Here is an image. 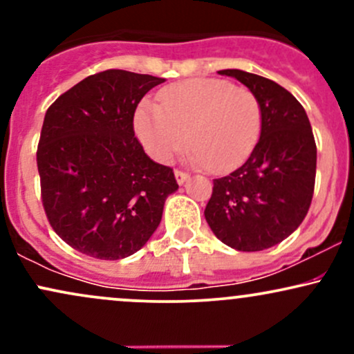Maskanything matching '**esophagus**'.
<instances>
[{"label": "esophagus", "mask_w": 354, "mask_h": 354, "mask_svg": "<svg viewBox=\"0 0 354 354\" xmlns=\"http://www.w3.org/2000/svg\"><path fill=\"white\" fill-rule=\"evenodd\" d=\"M174 176H176L178 185H183V183H185L186 180H188L189 174H188V173H185V171H181V169H176V171H174Z\"/></svg>", "instance_id": "obj_1"}]
</instances>
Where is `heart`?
I'll list each match as a JSON object with an SVG mask.
<instances>
[{
    "label": "heart",
    "instance_id": "heart-1",
    "mask_svg": "<svg viewBox=\"0 0 354 354\" xmlns=\"http://www.w3.org/2000/svg\"><path fill=\"white\" fill-rule=\"evenodd\" d=\"M158 106L145 101L135 115L141 143L169 163L189 140V161L226 173L250 156L263 128V109L251 89L231 81L198 78L163 88Z\"/></svg>",
    "mask_w": 354,
    "mask_h": 354
}]
</instances>
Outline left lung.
Returning <instances> with one entry per match:
<instances>
[{"label":"left lung","mask_w":354,"mask_h":354,"mask_svg":"<svg viewBox=\"0 0 354 354\" xmlns=\"http://www.w3.org/2000/svg\"><path fill=\"white\" fill-rule=\"evenodd\" d=\"M218 73L258 96L263 128L246 163L213 180L205 218L225 245L261 251L290 236L308 214L316 178L315 136L306 111L288 89L253 73Z\"/></svg>","instance_id":"1"}]
</instances>
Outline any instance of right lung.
<instances>
[{
    "mask_svg": "<svg viewBox=\"0 0 354 354\" xmlns=\"http://www.w3.org/2000/svg\"><path fill=\"white\" fill-rule=\"evenodd\" d=\"M161 83L100 71L44 115L36 151L43 208L55 233L80 253L109 261L136 253L178 189L173 168L149 160L133 128L138 103Z\"/></svg>",
    "mask_w": 354,
    "mask_h": 354,
    "instance_id": "obj_1",
    "label": "right lung"
}]
</instances>
